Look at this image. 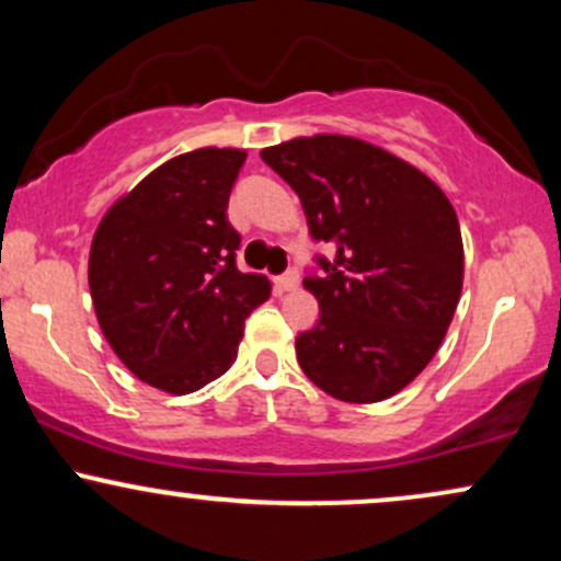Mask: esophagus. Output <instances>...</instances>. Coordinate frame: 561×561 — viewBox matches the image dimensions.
<instances>
[{"instance_id":"esophagus-1","label":"esophagus","mask_w":561,"mask_h":561,"mask_svg":"<svg viewBox=\"0 0 561 561\" xmlns=\"http://www.w3.org/2000/svg\"><path fill=\"white\" fill-rule=\"evenodd\" d=\"M298 272H287V274H282V276H276V287L279 289H285V293H289V289H295L298 287Z\"/></svg>"}]
</instances>
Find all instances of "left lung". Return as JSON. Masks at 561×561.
<instances>
[{"mask_svg": "<svg viewBox=\"0 0 561 561\" xmlns=\"http://www.w3.org/2000/svg\"><path fill=\"white\" fill-rule=\"evenodd\" d=\"M293 186L317 242L321 276L302 287L319 321L298 334L300 369L327 396L377 403L433 362L459 306L465 244L454 205L433 179L382 147L340 134L261 150Z\"/></svg>", "mask_w": 561, "mask_h": 561, "instance_id": "obj_1", "label": "left lung"}]
</instances>
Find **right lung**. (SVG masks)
<instances>
[{
    "label": "right lung",
    "mask_w": 561,
    "mask_h": 561,
    "mask_svg": "<svg viewBox=\"0 0 561 561\" xmlns=\"http://www.w3.org/2000/svg\"><path fill=\"white\" fill-rule=\"evenodd\" d=\"M244 150L203 147L165 160L102 216L89 250L100 330L131 375L186 396L234 364L244 319L272 295L242 274L229 192Z\"/></svg>",
    "instance_id": "1"
}]
</instances>
